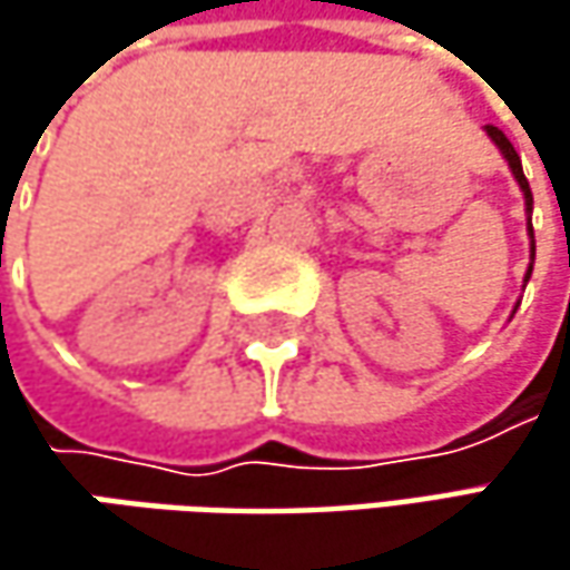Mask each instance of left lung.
Segmentation results:
<instances>
[{"mask_svg": "<svg viewBox=\"0 0 570 570\" xmlns=\"http://www.w3.org/2000/svg\"><path fill=\"white\" fill-rule=\"evenodd\" d=\"M485 132L492 136V142L501 148V155L508 158V165H511V170H514L517 184H520V189H523V196H527V208H533V193H530V184H527V177H523V167H520V155L514 151V145L508 142V136L498 129V126H485ZM530 237H533V225H530ZM533 253H537V247H533ZM530 273H533V266L527 269V278H530Z\"/></svg>", "mask_w": 570, "mask_h": 570, "instance_id": "obj_1", "label": "left lung"}]
</instances>
